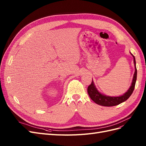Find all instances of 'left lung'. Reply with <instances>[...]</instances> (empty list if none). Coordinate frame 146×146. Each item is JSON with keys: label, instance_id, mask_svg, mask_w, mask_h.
Here are the masks:
<instances>
[{"label": "left lung", "instance_id": "1", "mask_svg": "<svg viewBox=\"0 0 146 146\" xmlns=\"http://www.w3.org/2000/svg\"><path fill=\"white\" fill-rule=\"evenodd\" d=\"M133 56L134 58V63L135 66V71L133 76V80H132L131 85L130 87L129 90L126 92L125 93L119 97H110L107 96L100 94V92L97 90L96 88L94 86V82L92 81L91 84L88 87V93L89 94L90 98L93 100L97 104L105 106V107H112V106H115L120 104L123 102L127 100L130 98V96L133 93V90L135 89V83L136 81L137 77V69L136 67V61L135 56L131 54Z\"/></svg>", "mask_w": 146, "mask_h": 146}]
</instances>
